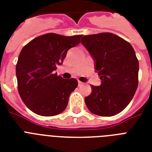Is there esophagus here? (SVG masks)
<instances>
[{"mask_svg": "<svg viewBox=\"0 0 152 152\" xmlns=\"http://www.w3.org/2000/svg\"><path fill=\"white\" fill-rule=\"evenodd\" d=\"M83 84V83L82 82H80V81H78V86H81Z\"/></svg>", "mask_w": 152, "mask_h": 152, "instance_id": "34e87169", "label": "esophagus"}]
</instances>
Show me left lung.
Instances as JSON below:
<instances>
[{"label":"left lung","mask_w":152,"mask_h":152,"mask_svg":"<svg viewBox=\"0 0 152 152\" xmlns=\"http://www.w3.org/2000/svg\"><path fill=\"white\" fill-rule=\"evenodd\" d=\"M80 42L94 60L102 80L100 86H91L92 91L84 99L88 110L102 117L121 113L138 86L139 62L132 46L108 32L84 35Z\"/></svg>","instance_id":"left-lung-1"}]
</instances>
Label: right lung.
<instances>
[{"mask_svg": "<svg viewBox=\"0 0 152 152\" xmlns=\"http://www.w3.org/2000/svg\"><path fill=\"white\" fill-rule=\"evenodd\" d=\"M81 37L49 33L37 37L22 49L15 68L18 91L32 112L49 117L65 110L78 83L74 78L58 76L55 70L61 65L69 49L80 43Z\"/></svg>", "mask_w": 152, "mask_h": 152, "instance_id": "1", "label": "right lung"}]
</instances>
